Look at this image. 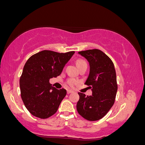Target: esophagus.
I'll return each mask as SVG.
<instances>
[{
  "mask_svg": "<svg viewBox=\"0 0 145 145\" xmlns=\"http://www.w3.org/2000/svg\"><path fill=\"white\" fill-rule=\"evenodd\" d=\"M73 90H67V94H70V93H72V92H73Z\"/></svg>",
  "mask_w": 145,
  "mask_h": 145,
  "instance_id": "esophagus-1",
  "label": "esophagus"
}]
</instances>
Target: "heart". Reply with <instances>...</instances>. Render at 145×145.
Wrapping results in <instances>:
<instances>
[{
	"mask_svg": "<svg viewBox=\"0 0 145 145\" xmlns=\"http://www.w3.org/2000/svg\"><path fill=\"white\" fill-rule=\"evenodd\" d=\"M75 63H76V66L78 69L81 68L82 66H87V64H86L85 60H84L83 59H77ZM77 83H78V81L75 79H69L68 81H67V85L71 86V87H73V86H75Z\"/></svg>",
	"mask_w": 145,
	"mask_h": 145,
	"instance_id": "obj_1",
	"label": "heart"
}]
</instances>
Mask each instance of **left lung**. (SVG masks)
I'll use <instances>...</instances> for the list:
<instances>
[{
	"mask_svg": "<svg viewBox=\"0 0 145 145\" xmlns=\"http://www.w3.org/2000/svg\"><path fill=\"white\" fill-rule=\"evenodd\" d=\"M78 53L89 62L90 72L85 85L91 88L92 94L79 92L77 112L86 120H98L108 113L115 100L118 88L115 69L111 59L99 49Z\"/></svg>",
	"mask_w": 145,
	"mask_h": 145,
	"instance_id": "obj_1",
	"label": "left lung"
}]
</instances>
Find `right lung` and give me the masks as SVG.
<instances>
[{"instance_id": "obj_1", "label": "right lung", "mask_w": 145, "mask_h": 145, "mask_svg": "<svg viewBox=\"0 0 145 145\" xmlns=\"http://www.w3.org/2000/svg\"><path fill=\"white\" fill-rule=\"evenodd\" d=\"M74 53V51L60 53L44 50L28 59L19 85L25 106L33 116L45 119L57 111L66 90L55 88L49 83V79L60 75Z\"/></svg>"}]
</instances>
